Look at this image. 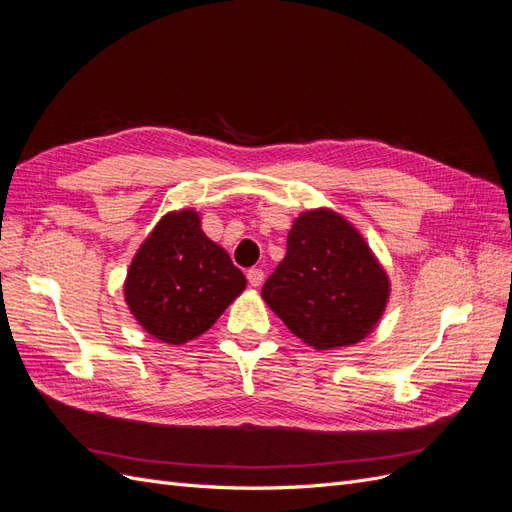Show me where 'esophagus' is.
<instances>
[{"label": "esophagus", "instance_id": "1", "mask_svg": "<svg viewBox=\"0 0 512 512\" xmlns=\"http://www.w3.org/2000/svg\"><path fill=\"white\" fill-rule=\"evenodd\" d=\"M247 282H250L252 286H260L262 282H265V271L262 269H258V267H252V269H247Z\"/></svg>", "mask_w": 512, "mask_h": 512}]
</instances>
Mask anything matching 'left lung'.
I'll use <instances>...</instances> for the list:
<instances>
[{
  "instance_id": "left-lung-1",
  "label": "left lung",
  "mask_w": 512,
  "mask_h": 512,
  "mask_svg": "<svg viewBox=\"0 0 512 512\" xmlns=\"http://www.w3.org/2000/svg\"><path fill=\"white\" fill-rule=\"evenodd\" d=\"M262 299L305 344L331 350L361 342L376 327L389 277L342 215L318 209L294 220Z\"/></svg>"
}]
</instances>
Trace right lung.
Returning a JSON list of instances; mask_svg holds the SVG:
<instances>
[{"label":"right lung","instance_id":"add662e5","mask_svg":"<svg viewBox=\"0 0 512 512\" xmlns=\"http://www.w3.org/2000/svg\"><path fill=\"white\" fill-rule=\"evenodd\" d=\"M245 288V275L215 245L192 209L168 213L136 252L126 301L143 329L166 344L203 335Z\"/></svg>","mask_w":512,"mask_h":512}]
</instances>
